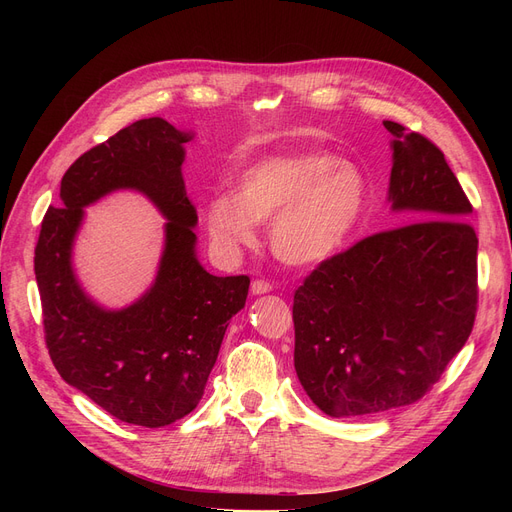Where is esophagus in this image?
<instances>
[{
	"instance_id": "esophagus-1",
	"label": "esophagus",
	"mask_w": 512,
	"mask_h": 512,
	"mask_svg": "<svg viewBox=\"0 0 512 512\" xmlns=\"http://www.w3.org/2000/svg\"><path fill=\"white\" fill-rule=\"evenodd\" d=\"M272 284L270 282H265V280H255L253 284H251V292L255 294V297H259V294H267V292H272Z\"/></svg>"
}]
</instances>
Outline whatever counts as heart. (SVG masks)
I'll list each match as a JSON object with an SVG mask.
<instances>
[{"instance_id": "heart-1", "label": "heart", "mask_w": 512, "mask_h": 512, "mask_svg": "<svg viewBox=\"0 0 512 512\" xmlns=\"http://www.w3.org/2000/svg\"><path fill=\"white\" fill-rule=\"evenodd\" d=\"M365 172L326 151H297L257 161L238 178V193H218L205 205L213 249L236 257L253 247L259 222H270L272 253L286 265L332 259L363 218Z\"/></svg>"}]
</instances>
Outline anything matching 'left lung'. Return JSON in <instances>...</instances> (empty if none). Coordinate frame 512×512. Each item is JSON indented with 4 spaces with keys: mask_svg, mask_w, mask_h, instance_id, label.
<instances>
[{
    "mask_svg": "<svg viewBox=\"0 0 512 512\" xmlns=\"http://www.w3.org/2000/svg\"><path fill=\"white\" fill-rule=\"evenodd\" d=\"M398 226L328 261L294 292V369L330 417L413 405L465 346L477 307L473 211L444 153L386 120Z\"/></svg>",
    "mask_w": 512,
    "mask_h": 512,
    "instance_id": "1",
    "label": "left lung"
}]
</instances>
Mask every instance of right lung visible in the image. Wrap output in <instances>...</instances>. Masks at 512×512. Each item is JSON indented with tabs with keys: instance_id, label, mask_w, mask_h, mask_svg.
Masks as SVG:
<instances>
[{
	"instance_id": "add662e5",
	"label": "right lung",
	"mask_w": 512,
	"mask_h": 512,
	"mask_svg": "<svg viewBox=\"0 0 512 512\" xmlns=\"http://www.w3.org/2000/svg\"><path fill=\"white\" fill-rule=\"evenodd\" d=\"M193 130L164 118L134 122L80 155L62 178L35 249L49 357L62 380L116 419L164 427L205 392L228 321L245 307L247 276H213L197 257V209L182 164ZM118 190L143 194L167 220L152 286L120 310L97 304L73 272L85 206Z\"/></svg>"
}]
</instances>
